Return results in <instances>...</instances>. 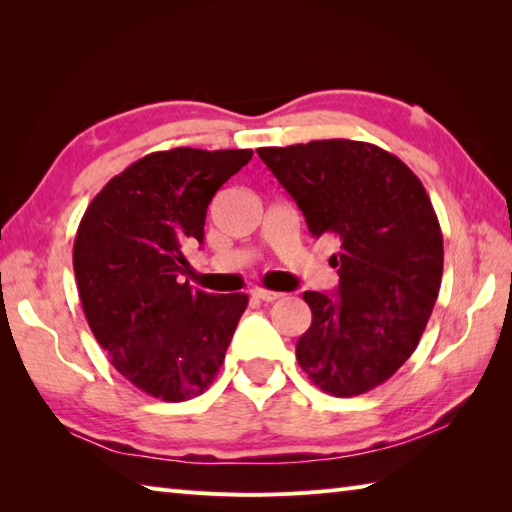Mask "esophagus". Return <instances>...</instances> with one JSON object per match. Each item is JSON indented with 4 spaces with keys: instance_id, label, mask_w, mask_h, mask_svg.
<instances>
[{
    "instance_id": "34e87169",
    "label": "esophagus",
    "mask_w": 512,
    "mask_h": 512,
    "mask_svg": "<svg viewBox=\"0 0 512 512\" xmlns=\"http://www.w3.org/2000/svg\"><path fill=\"white\" fill-rule=\"evenodd\" d=\"M253 297L259 299V301H264V303H273V301H277L281 297V292L266 290V288H255L253 290Z\"/></svg>"
}]
</instances>
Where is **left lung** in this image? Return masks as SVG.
I'll return each instance as SVG.
<instances>
[{
    "label": "left lung",
    "instance_id": "1",
    "mask_svg": "<svg viewBox=\"0 0 512 512\" xmlns=\"http://www.w3.org/2000/svg\"><path fill=\"white\" fill-rule=\"evenodd\" d=\"M257 154L308 231L341 242L330 257L339 268L336 295L303 292L312 323L297 341V361L325 394H365L413 354L436 306L444 264L438 215L416 173L376 145L332 138Z\"/></svg>",
    "mask_w": 512,
    "mask_h": 512
}]
</instances>
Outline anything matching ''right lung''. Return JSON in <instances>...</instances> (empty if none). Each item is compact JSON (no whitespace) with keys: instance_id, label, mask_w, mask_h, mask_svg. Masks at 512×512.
Returning <instances> with one entry per match:
<instances>
[{"instance_id":"obj_1","label":"right lung","mask_w":512,"mask_h":512,"mask_svg":"<svg viewBox=\"0 0 512 512\" xmlns=\"http://www.w3.org/2000/svg\"><path fill=\"white\" fill-rule=\"evenodd\" d=\"M250 149L176 147L132 162L90 202L74 277L94 339L145 394L180 402L213 383L248 297L193 290L184 248L204 242L215 191Z\"/></svg>"}]
</instances>
